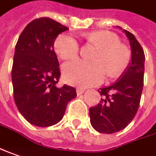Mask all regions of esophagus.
Returning <instances> with one entry per match:
<instances>
[{
  "mask_svg": "<svg viewBox=\"0 0 156 156\" xmlns=\"http://www.w3.org/2000/svg\"><path fill=\"white\" fill-rule=\"evenodd\" d=\"M85 92V89L84 88H77V93H78V95H81L82 93H84Z\"/></svg>",
  "mask_w": 156,
  "mask_h": 156,
  "instance_id": "1",
  "label": "esophagus"
}]
</instances>
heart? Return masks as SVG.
Wrapping results in <instances>:
<instances>
[{"label": "heart", "instance_id": "1", "mask_svg": "<svg viewBox=\"0 0 156 156\" xmlns=\"http://www.w3.org/2000/svg\"><path fill=\"white\" fill-rule=\"evenodd\" d=\"M86 38L99 46L95 53V62L77 60L63 67L66 82L78 86H91L100 84L106 71L110 77H117L124 72L130 62V51L119 44V37L110 32L97 31L86 35ZM54 51L61 59L69 60L78 57L79 44L69 34H61L54 42Z\"/></svg>", "mask_w": 156, "mask_h": 156}]
</instances>
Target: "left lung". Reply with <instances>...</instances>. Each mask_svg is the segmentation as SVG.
<instances>
[{
	"label": "left lung",
	"mask_w": 156,
	"mask_h": 156,
	"mask_svg": "<svg viewBox=\"0 0 156 156\" xmlns=\"http://www.w3.org/2000/svg\"><path fill=\"white\" fill-rule=\"evenodd\" d=\"M122 31L129 40L131 62L118 81L98 90L101 102L89 109L92 127L103 133L119 132L132 121L138 111L143 88L144 51L132 33Z\"/></svg>",
	"instance_id": "8db88e82"
}]
</instances>
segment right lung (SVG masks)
Listing matches in <instances>:
<instances>
[{"instance_id":"right-lung-1","label":"right lung","mask_w":156,"mask_h":156,"mask_svg":"<svg viewBox=\"0 0 156 156\" xmlns=\"http://www.w3.org/2000/svg\"><path fill=\"white\" fill-rule=\"evenodd\" d=\"M68 28L48 17L28 24L16 45L12 67L14 98L30 124L46 127L58 123L66 105L77 96L76 89L58 87L60 70L54 42Z\"/></svg>"}]
</instances>
